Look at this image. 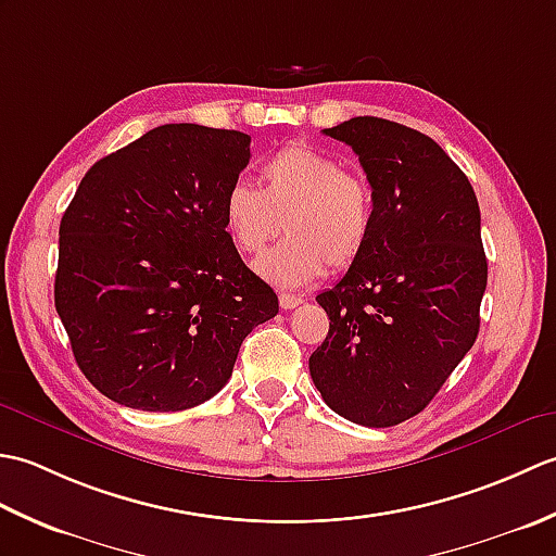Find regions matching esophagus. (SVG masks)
Segmentation results:
<instances>
[{
  "label": "esophagus",
  "instance_id": "esophagus-1",
  "mask_svg": "<svg viewBox=\"0 0 556 556\" xmlns=\"http://www.w3.org/2000/svg\"><path fill=\"white\" fill-rule=\"evenodd\" d=\"M301 303H303V299L296 296V293H279V305H281V308H285V311L299 308Z\"/></svg>",
  "mask_w": 556,
  "mask_h": 556
}]
</instances>
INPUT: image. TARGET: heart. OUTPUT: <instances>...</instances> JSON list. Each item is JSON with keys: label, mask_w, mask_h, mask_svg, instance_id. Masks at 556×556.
Returning <instances> with one entry per match:
<instances>
[{"label": "heart", "mask_w": 556, "mask_h": 556, "mask_svg": "<svg viewBox=\"0 0 556 556\" xmlns=\"http://www.w3.org/2000/svg\"><path fill=\"white\" fill-rule=\"evenodd\" d=\"M263 188L233 181L222 219L236 251L260 253L287 227L289 239L257 257L255 271L281 289L323 277L327 265L349 269L370 243L375 198L363 176L346 172L334 155L291 143L260 169Z\"/></svg>", "instance_id": "b5f03b06"}]
</instances>
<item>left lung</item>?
<instances>
[{
  "label": "left lung",
  "mask_w": 556,
  "mask_h": 556,
  "mask_svg": "<svg viewBox=\"0 0 556 556\" xmlns=\"http://www.w3.org/2000/svg\"><path fill=\"white\" fill-rule=\"evenodd\" d=\"M353 148L375 198L370 243L334 289L308 361L325 404L365 428H392L430 404L476 344L488 257L473 186L416 128L353 119L325 128Z\"/></svg>",
  "instance_id": "1"
}]
</instances>
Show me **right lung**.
<instances>
[{
  "label": "right lung",
  "instance_id": "obj_1",
  "mask_svg": "<svg viewBox=\"0 0 556 556\" xmlns=\"http://www.w3.org/2000/svg\"><path fill=\"white\" fill-rule=\"evenodd\" d=\"M248 160L241 131L164 124L83 176L59 224L54 305L80 372L116 404H203L277 315L222 219Z\"/></svg>",
  "mask_w": 556,
  "mask_h": 556
}]
</instances>
